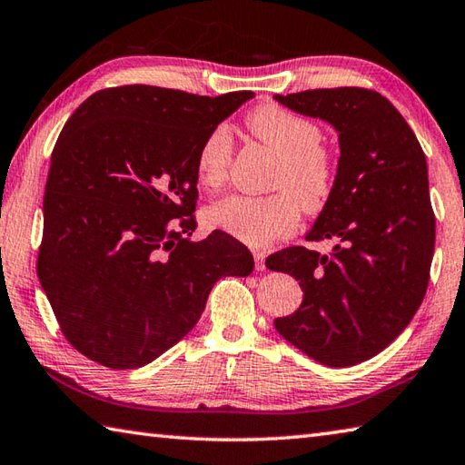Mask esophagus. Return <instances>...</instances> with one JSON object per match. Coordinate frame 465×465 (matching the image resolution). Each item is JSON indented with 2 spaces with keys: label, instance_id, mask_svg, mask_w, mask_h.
<instances>
[{
  "label": "esophagus",
  "instance_id": "esophagus-1",
  "mask_svg": "<svg viewBox=\"0 0 465 465\" xmlns=\"http://www.w3.org/2000/svg\"><path fill=\"white\" fill-rule=\"evenodd\" d=\"M266 254L264 252H260V250H256L254 252V262H256V270H266Z\"/></svg>",
  "mask_w": 465,
  "mask_h": 465
}]
</instances>
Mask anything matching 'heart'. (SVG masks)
<instances>
[{"mask_svg": "<svg viewBox=\"0 0 465 465\" xmlns=\"http://www.w3.org/2000/svg\"><path fill=\"white\" fill-rule=\"evenodd\" d=\"M248 128L281 158L274 187L284 189L268 197L227 195L205 209V223L250 246H266L289 235L299 223V205L315 213L325 207L333 191L335 168L331 156L321 148L319 125L281 105L266 104L248 115ZM232 160V134L215 128L201 142L195 168L207 189L222 187Z\"/></svg>", "mask_w": 465, "mask_h": 465, "instance_id": "obj_1", "label": "heart"}]
</instances>
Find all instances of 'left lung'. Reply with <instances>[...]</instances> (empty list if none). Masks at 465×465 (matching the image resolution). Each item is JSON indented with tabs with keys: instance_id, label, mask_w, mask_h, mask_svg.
<instances>
[{
	"instance_id": "1",
	"label": "left lung",
	"mask_w": 465,
	"mask_h": 465,
	"mask_svg": "<svg viewBox=\"0 0 465 465\" xmlns=\"http://www.w3.org/2000/svg\"><path fill=\"white\" fill-rule=\"evenodd\" d=\"M337 132L333 191L305 238L337 240L331 256L292 246L266 268L294 276L302 302L274 319L309 358L348 368L391 345L423 302L435 250L427 160L391 101L360 87L274 95Z\"/></svg>"
}]
</instances>
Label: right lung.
<instances>
[{
  "label": "right lung",
  "instance_id": "add662e5",
  "mask_svg": "<svg viewBox=\"0 0 465 465\" xmlns=\"http://www.w3.org/2000/svg\"><path fill=\"white\" fill-rule=\"evenodd\" d=\"M252 91L219 97L124 85L83 101L50 158L38 278L74 350L132 370L181 341L222 276H248L250 250L195 232L201 142Z\"/></svg>",
  "mask_w": 465,
  "mask_h": 465
}]
</instances>
